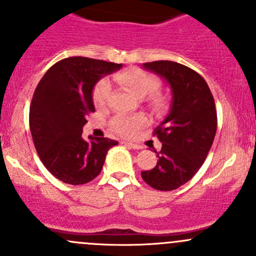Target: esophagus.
Returning <instances> with one entry per match:
<instances>
[{
	"instance_id": "34e87169",
	"label": "esophagus",
	"mask_w": 256,
	"mask_h": 256,
	"mask_svg": "<svg viewBox=\"0 0 256 256\" xmlns=\"http://www.w3.org/2000/svg\"><path fill=\"white\" fill-rule=\"evenodd\" d=\"M122 144H126V146L131 147V148H134V150H141V148H142V146H141V144H138L128 142V141H124Z\"/></svg>"
}]
</instances>
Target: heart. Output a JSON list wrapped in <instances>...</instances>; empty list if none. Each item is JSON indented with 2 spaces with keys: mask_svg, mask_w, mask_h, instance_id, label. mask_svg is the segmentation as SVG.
I'll return each instance as SVG.
<instances>
[{
  "mask_svg": "<svg viewBox=\"0 0 256 256\" xmlns=\"http://www.w3.org/2000/svg\"><path fill=\"white\" fill-rule=\"evenodd\" d=\"M118 82H120L128 92L135 95L136 98H146L147 95L152 94L158 88V80L154 76L141 70V69L132 68L128 70L122 72L115 76ZM110 94V82L106 79L98 82L95 86L92 98L96 106H102L108 100ZM150 104L157 112H161L166 108V100L160 95H152L150 98ZM146 124V118L142 115L135 116H115L112 121V128L118 134L122 136H132L138 130H140Z\"/></svg>",
  "mask_w": 256,
  "mask_h": 256,
  "instance_id": "1",
  "label": "heart"
}]
</instances>
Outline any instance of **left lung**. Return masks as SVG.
Returning a JSON list of instances; mask_svg holds the SVG:
<instances>
[{"label":"left lung","instance_id":"8db88e82","mask_svg":"<svg viewBox=\"0 0 256 256\" xmlns=\"http://www.w3.org/2000/svg\"><path fill=\"white\" fill-rule=\"evenodd\" d=\"M142 68L167 82L172 99L168 114L154 130L162 144L154 168L141 172L142 180L158 190H174L196 174L213 144L216 112L206 80L188 66L170 60L144 63Z\"/></svg>","mask_w":256,"mask_h":256}]
</instances>
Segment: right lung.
Returning <instances> with one entry per match:
<instances>
[{
	"label": "right lung",
	"mask_w": 256,
	"mask_h": 256,
	"mask_svg": "<svg viewBox=\"0 0 256 256\" xmlns=\"http://www.w3.org/2000/svg\"><path fill=\"white\" fill-rule=\"evenodd\" d=\"M122 64L70 56L48 69L36 88L30 109L33 142L46 168L69 184H84L102 172L108 151L118 142L82 138L86 116L95 112L92 92L100 79Z\"/></svg>",
	"instance_id": "right-lung-1"
}]
</instances>
